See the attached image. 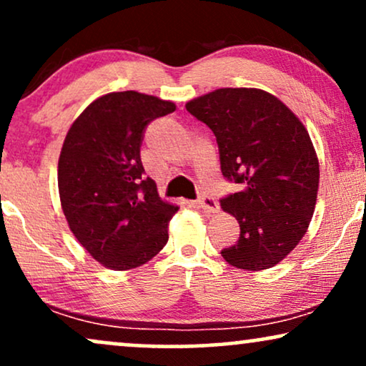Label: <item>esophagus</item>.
<instances>
[{
	"label": "esophagus",
	"instance_id": "34e87169",
	"mask_svg": "<svg viewBox=\"0 0 366 366\" xmlns=\"http://www.w3.org/2000/svg\"><path fill=\"white\" fill-rule=\"evenodd\" d=\"M196 204L199 207H202V209L207 211V212H216L217 209H219V206H217L216 199L212 196H207V194H204V196H201L197 199Z\"/></svg>",
	"mask_w": 366,
	"mask_h": 366
}]
</instances>
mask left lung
<instances>
[{
	"label": "left lung",
	"mask_w": 366,
	"mask_h": 366,
	"mask_svg": "<svg viewBox=\"0 0 366 366\" xmlns=\"http://www.w3.org/2000/svg\"><path fill=\"white\" fill-rule=\"evenodd\" d=\"M186 108L214 133L223 177L242 186L221 199L239 223L238 242L221 255L243 270L277 265L306 234L316 206L319 162L307 129L262 89L224 87Z\"/></svg>",
	"instance_id": "1"
}]
</instances>
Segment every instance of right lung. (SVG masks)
Masks as SVG:
<instances>
[{"label":"right lung","instance_id":"right-lung-1","mask_svg":"<svg viewBox=\"0 0 366 366\" xmlns=\"http://www.w3.org/2000/svg\"><path fill=\"white\" fill-rule=\"evenodd\" d=\"M175 104L137 91L109 92L72 123L59 159V194L69 228L104 267L129 270L169 239L179 207L164 202L147 177L140 147L154 119Z\"/></svg>","mask_w":366,"mask_h":366}]
</instances>
